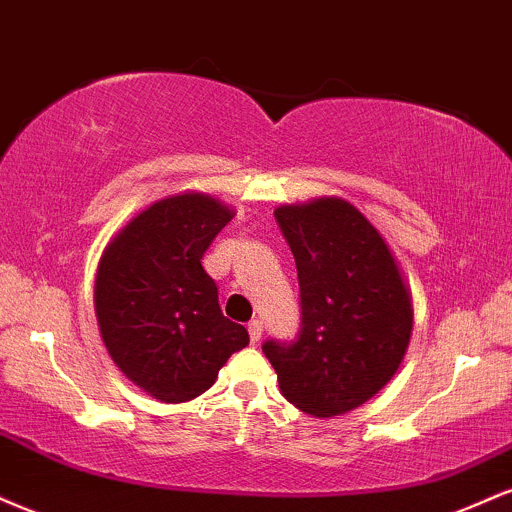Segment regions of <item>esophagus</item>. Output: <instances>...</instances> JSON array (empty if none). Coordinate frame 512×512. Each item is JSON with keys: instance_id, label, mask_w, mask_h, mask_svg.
Wrapping results in <instances>:
<instances>
[{"instance_id": "esophagus-1", "label": "esophagus", "mask_w": 512, "mask_h": 512, "mask_svg": "<svg viewBox=\"0 0 512 512\" xmlns=\"http://www.w3.org/2000/svg\"><path fill=\"white\" fill-rule=\"evenodd\" d=\"M261 335H263V323L256 318V321L249 323V338L251 342H258L261 340Z\"/></svg>"}]
</instances>
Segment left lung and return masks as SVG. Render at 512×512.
I'll use <instances>...</instances> for the list:
<instances>
[{
    "instance_id": "1",
    "label": "left lung",
    "mask_w": 512,
    "mask_h": 512,
    "mask_svg": "<svg viewBox=\"0 0 512 512\" xmlns=\"http://www.w3.org/2000/svg\"><path fill=\"white\" fill-rule=\"evenodd\" d=\"M297 263L302 326L263 354L280 393L314 417L374 398L405 357L412 297L386 239L352 203L328 196L275 210Z\"/></svg>"
}]
</instances>
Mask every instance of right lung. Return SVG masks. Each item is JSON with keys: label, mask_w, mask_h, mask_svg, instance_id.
<instances>
[{"label": "right lung", "mask_w": 512, "mask_h": 512, "mask_svg": "<svg viewBox=\"0 0 512 512\" xmlns=\"http://www.w3.org/2000/svg\"><path fill=\"white\" fill-rule=\"evenodd\" d=\"M232 210L206 194L162 198L107 244L95 278L102 342L119 371L160 402L194 400L249 345L222 316L201 258Z\"/></svg>", "instance_id": "add662e5"}]
</instances>
